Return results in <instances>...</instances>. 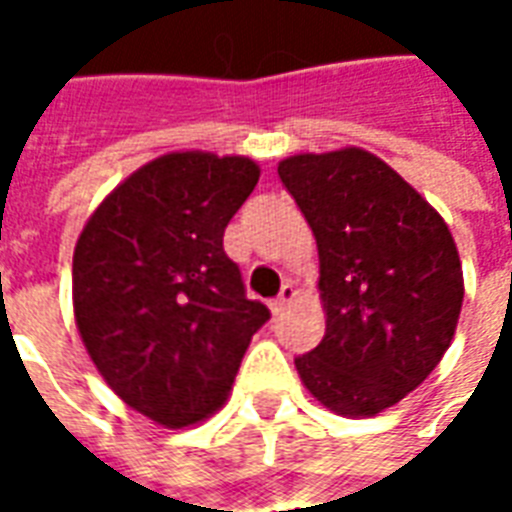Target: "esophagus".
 <instances>
[{"label":"esophagus","instance_id":"esophagus-1","mask_svg":"<svg viewBox=\"0 0 512 512\" xmlns=\"http://www.w3.org/2000/svg\"><path fill=\"white\" fill-rule=\"evenodd\" d=\"M290 301H296V288H293L290 282H285V285H282V290H279L277 299L271 301V312H274V315H279V312L288 307Z\"/></svg>","mask_w":512,"mask_h":512}]
</instances>
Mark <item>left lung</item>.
<instances>
[{"instance_id":"1","label":"left lung","mask_w":512,"mask_h":512,"mask_svg":"<svg viewBox=\"0 0 512 512\" xmlns=\"http://www.w3.org/2000/svg\"><path fill=\"white\" fill-rule=\"evenodd\" d=\"M277 172L321 260L326 334L296 359L301 384L340 417H376L450 348L463 304L458 246L439 211L362 147L288 156Z\"/></svg>"}]
</instances>
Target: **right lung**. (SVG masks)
I'll return each instance as SVG.
<instances>
[{"label":"right lung","instance_id":"1","mask_svg":"<svg viewBox=\"0 0 512 512\" xmlns=\"http://www.w3.org/2000/svg\"><path fill=\"white\" fill-rule=\"evenodd\" d=\"M260 180L246 156L178 150L131 172L73 249V315L109 389L156 425L222 406L268 307L246 299L224 227Z\"/></svg>","mask_w":512,"mask_h":512}]
</instances>
